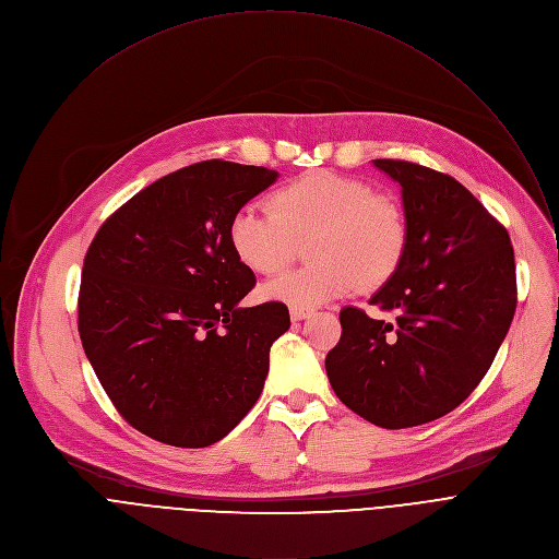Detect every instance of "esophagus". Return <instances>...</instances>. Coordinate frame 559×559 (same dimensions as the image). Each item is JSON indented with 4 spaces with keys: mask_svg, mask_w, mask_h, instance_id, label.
Masks as SVG:
<instances>
[{
    "mask_svg": "<svg viewBox=\"0 0 559 559\" xmlns=\"http://www.w3.org/2000/svg\"><path fill=\"white\" fill-rule=\"evenodd\" d=\"M309 313H311V309H307V307H289V316H292L294 323L302 321V318H307Z\"/></svg>",
    "mask_w": 559,
    "mask_h": 559,
    "instance_id": "esophagus-1",
    "label": "esophagus"
}]
</instances>
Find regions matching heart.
Listing matches in <instances>:
<instances>
[{"label": "heart", "mask_w": 559, "mask_h": 559, "mask_svg": "<svg viewBox=\"0 0 559 559\" xmlns=\"http://www.w3.org/2000/svg\"><path fill=\"white\" fill-rule=\"evenodd\" d=\"M316 263L292 270L263 287V296L294 307H316L360 287H378L401 267L409 225L391 197L365 181L313 170L270 197V210L246 205L227 229L234 257L257 274H276L294 257L296 241Z\"/></svg>", "instance_id": "obj_1"}]
</instances>
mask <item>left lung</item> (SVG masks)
Segmentation results:
<instances>
[{
    "mask_svg": "<svg viewBox=\"0 0 559 559\" xmlns=\"http://www.w3.org/2000/svg\"><path fill=\"white\" fill-rule=\"evenodd\" d=\"M401 183L409 243L369 305L343 307V334L328 354L332 389L382 429L438 420L489 371L515 313V259L507 227L462 183L438 170L376 158Z\"/></svg>",
    "mask_w": 559,
    "mask_h": 559,
    "instance_id": "8db88e82",
    "label": "left lung"
}]
</instances>
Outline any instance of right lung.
Returning <instances> with one entry per match:
<instances>
[{"mask_svg":"<svg viewBox=\"0 0 559 559\" xmlns=\"http://www.w3.org/2000/svg\"><path fill=\"white\" fill-rule=\"evenodd\" d=\"M276 170L201 162L154 181L95 234L79 287V336L117 412L152 440L201 449L257 405L289 311L241 307L257 278L229 221Z\"/></svg>","mask_w":559,"mask_h":559,"instance_id":"add662e5","label":"right lung"}]
</instances>
